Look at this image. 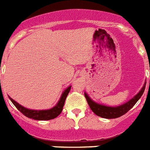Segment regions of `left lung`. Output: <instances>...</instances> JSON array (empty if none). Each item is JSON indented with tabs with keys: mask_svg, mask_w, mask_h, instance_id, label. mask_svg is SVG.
Instances as JSON below:
<instances>
[{
	"mask_svg": "<svg viewBox=\"0 0 150 150\" xmlns=\"http://www.w3.org/2000/svg\"><path fill=\"white\" fill-rule=\"evenodd\" d=\"M146 81L145 82L144 86L138 94H136L133 98H131L129 101H128L127 103H124L121 105H119V106H106V105H103L95 103L94 101H92L90 98L89 96H88L86 92H85V97L87 100V103L89 105L90 109H92V112L96 115L100 116L102 118H105V119H115V118H119L122 115H123L124 114H126L128 111L130 110L132 107L134 106V105L138 102L139 99L141 98V96L143 94L145 88H146Z\"/></svg>",
	"mask_w": 150,
	"mask_h": 150,
	"instance_id": "1",
	"label": "left lung"
}]
</instances>
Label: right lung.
<instances>
[{
	"instance_id": "obj_1",
	"label": "right lung",
	"mask_w": 150,
	"mask_h": 150,
	"mask_svg": "<svg viewBox=\"0 0 150 150\" xmlns=\"http://www.w3.org/2000/svg\"><path fill=\"white\" fill-rule=\"evenodd\" d=\"M71 87V86H69L63 92L60 99H59L58 103H57L55 106L50 109H46V110H33V109H27V108H24V106H22L21 105H20L17 102H15L11 97H9V98L10 100L12 102V103L14 105V106L22 114H24L26 117L35 119V120H50V119H54L58 115H60V113L62 112V111L63 109V106H64L67 96L69 95V92H70Z\"/></svg>"
}]
</instances>
